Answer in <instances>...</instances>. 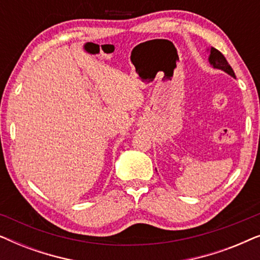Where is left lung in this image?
<instances>
[{
  "label": "left lung",
  "mask_w": 260,
  "mask_h": 260,
  "mask_svg": "<svg viewBox=\"0 0 260 260\" xmlns=\"http://www.w3.org/2000/svg\"><path fill=\"white\" fill-rule=\"evenodd\" d=\"M209 62L211 65L214 67V69H219L225 71L226 73H229L230 76L236 78V74H234V71L232 67L230 66V63L227 62V60L221 52H219L218 49L214 47H211V54H209Z\"/></svg>",
  "instance_id": "obj_1"
}]
</instances>
